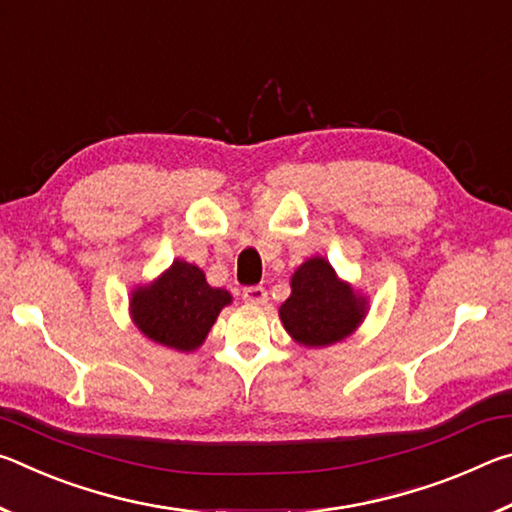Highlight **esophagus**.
<instances>
[{
    "instance_id": "obj_1",
    "label": "esophagus",
    "mask_w": 512,
    "mask_h": 512,
    "mask_svg": "<svg viewBox=\"0 0 512 512\" xmlns=\"http://www.w3.org/2000/svg\"><path fill=\"white\" fill-rule=\"evenodd\" d=\"M241 298H244L248 305H266L268 302V293L264 287H259V284H253V287H246L241 291Z\"/></svg>"
}]
</instances>
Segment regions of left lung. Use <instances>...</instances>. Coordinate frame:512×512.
I'll list each match as a JSON object with an SVG mask.
<instances>
[{
  "label": "left lung",
  "instance_id": "1",
  "mask_svg": "<svg viewBox=\"0 0 512 512\" xmlns=\"http://www.w3.org/2000/svg\"><path fill=\"white\" fill-rule=\"evenodd\" d=\"M291 296L280 307V318L293 339L309 348L332 345L361 323L366 302L348 284L336 280L334 268L314 257L291 280Z\"/></svg>",
  "mask_w": 512,
  "mask_h": 512
}]
</instances>
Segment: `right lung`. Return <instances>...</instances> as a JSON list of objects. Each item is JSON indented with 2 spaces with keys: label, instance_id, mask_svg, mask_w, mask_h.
I'll use <instances>...</instances> for the list:
<instances>
[{
  "label": "right lung",
  "instance_id": "1",
  "mask_svg": "<svg viewBox=\"0 0 512 512\" xmlns=\"http://www.w3.org/2000/svg\"><path fill=\"white\" fill-rule=\"evenodd\" d=\"M228 302V291L212 289L201 268L178 259L158 282L135 291L131 307L137 327L149 339L189 352L205 341Z\"/></svg>",
  "mask_w": 512,
  "mask_h": 512
}]
</instances>
